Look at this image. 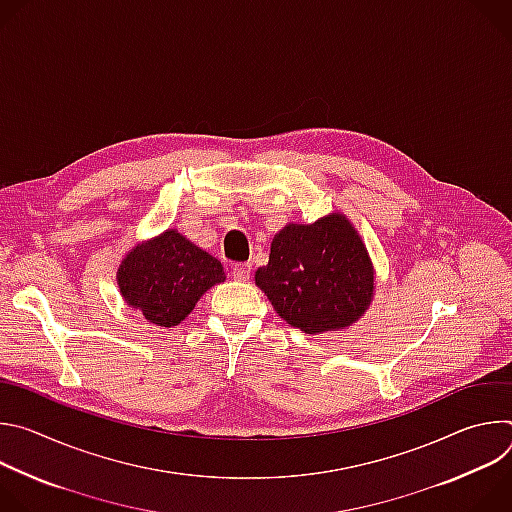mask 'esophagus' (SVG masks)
<instances>
[{
	"label": "esophagus",
	"instance_id": "1",
	"mask_svg": "<svg viewBox=\"0 0 512 512\" xmlns=\"http://www.w3.org/2000/svg\"><path fill=\"white\" fill-rule=\"evenodd\" d=\"M233 277L237 281H247L251 277V263H237L233 267Z\"/></svg>",
	"mask_w": 512,
	"mask_h": 512
}]
</instances>
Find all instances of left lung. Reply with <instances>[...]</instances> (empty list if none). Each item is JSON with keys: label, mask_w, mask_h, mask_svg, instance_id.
I'll return each mask as SVG.
<instances>
[{"label": "left lung", "mask_w": 512, "mask_h": 512, "mask_svg": "<svg viewBox=\"0 0 512 512\" xmlns=\"http://www.w3.org/2000/svg\"><path fill=\"white\" fill-rule=\"evenodd\" d=\"M255 283L287 324L322 334L352 326L367 312L375 271L348 218L332 212L314 225H285Z\"/></svg>", "instance_id": "1"}]
</instances>
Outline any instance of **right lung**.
I'll return each instance as SVG.
<instances>
[{
    "instance_id": "right-lung-1",
    "label": "right lung",
    "mask_w": 512,
    "mask_h": 512,
    "mask_svg": "<svg viewBox=\"0 0 512 512\" xmlns=\"http://www.w3.org/2000/svg\"><path fill=\"white\" fill-rule=\"evenodd\" d=\"M225 281L221 261L176 229L133 247L119 265L117 283L127 306L164 328L178 326L212 285Z\"/></svg>"
}]
</instances>
